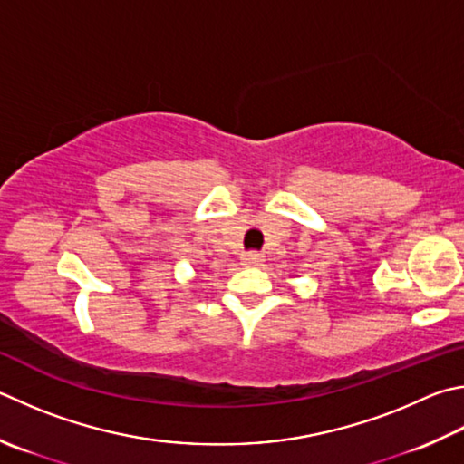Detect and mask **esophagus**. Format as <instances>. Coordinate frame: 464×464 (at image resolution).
<instances>
[{
    "instance_id": "1",
    "label": "esophagus",
    "mask_w": 464,
    "mask_h": 464,
    "mask_svg": "<svg viewBox=\"0 0 464 464\" xmlns=\"http://www.w3.org/2000/svg\"><path fill=\"white\" fill-rule=\"evenodd\" d=\"M261 261H264V256H261V254H256V251H254V254H246V256L241 257V264H243V266H249V267L259 266Z\"/></svg>"
}]
</instances>
